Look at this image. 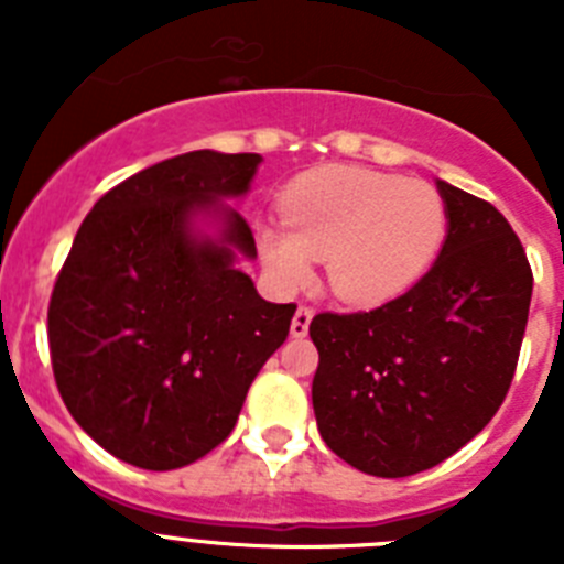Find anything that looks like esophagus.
<instances>
[{"mask_svg":"<svg viewBox=\"0 0 564 564\" xmlns=\"http://www.w3.org/2000/svg\"><path fill=\"white\" fill-rule=\"evenodd\" d=\"M311 322H313V311H311V307H299V311L293 313L291 336L293 338H305L307 336V327H311Z\"/></svg>","mask_w":564,"mask_h":564,"instance_id":"obj_1","label":"esophagus"}]
</instances>
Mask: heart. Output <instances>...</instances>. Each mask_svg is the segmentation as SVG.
Segmentation results:
<instances>
[{"label":"heart","instance_id":"1","mask_svg":"<svg viewBox=\"0 0 564 564\" xmlns=\"http://www.w3.org/2000/svg\"><path fill=\"white\" fill-rule=\"evenodd\" d=\"M281 226H259L262 265L285 291L311 279L325 257L327 285L341 302H392L435 265L446 239V206L432 183L364 166L299 174L279 200Z\"/></svg>","mask_w":564,"mask_h":564}]
</instances>
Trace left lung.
Returning a JSON list of instances; mask_svg holds the SVG:
<instances>
[{
    "mask_svg": "<svg viewBox=\"0 0 564 564\" xmlns=\"http://www.w3.org/2000/svg\"><path fill=\"white\" fill-rule=\"evenodd\" d=\"M446 239L412 291L370 313H318L313 412L341 460L376 477L437 466L500 410L534 291L520 239L491 203L435 181Z\"/></svg>",
    "mask_w": 564,
    "mask_h": 564,
    "instance_id": "left-lung-1",
    "label": "left lung"
}]
</instances>
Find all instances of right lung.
<instances>
[{"instance_id": "right-lung-1", "label": "right lung", "mask_w": 564, "mask_h": 564, "mask_svg": "<svg viewBox=\"0 0 564 564\" xmlns=\"http://www.w3.org/2000/svg\"><path fill=\"white\" fill-rule=\"evenodd\" d=\"M259 154H177L109 188L78 228L47 311L69 415L118 460L194 463L231 435L296 305L259 296L237 208Z\"/></svg>"}]
</instances>
